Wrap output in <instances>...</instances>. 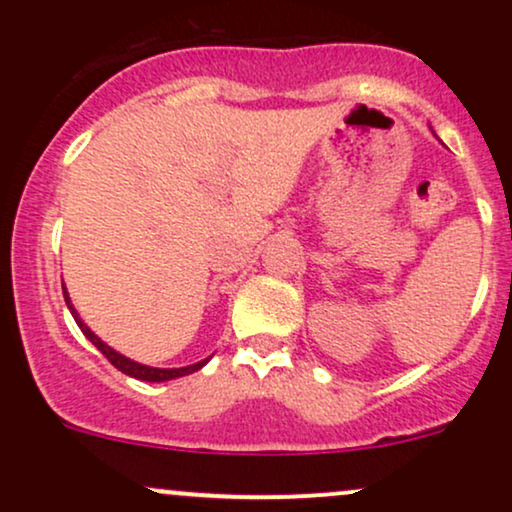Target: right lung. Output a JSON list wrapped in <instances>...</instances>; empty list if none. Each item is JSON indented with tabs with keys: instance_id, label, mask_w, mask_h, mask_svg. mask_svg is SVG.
<instances>
[{
	"instance_id": "1",
	"label": "right lung",
	"mask_w": 512,
	"mask_h": 512,
	"mask_svg": "<svg viewBox=\"0 0 512 512\" xmlns=\"http://www.w3.org/2000/svg\"><path fill=\"white\" fill-rule=\"evenodd\" d=\"M62 291H64V301H67V308H69V313H72V317L76 320V325L81 327V332L86 334V339L88 342H91L93 346H96L98 351H101V354L108 358L110 363H113V366L117 368V370H122V373L125 375H129V378H137V380H146V383H166V380H173V378H182V375H190V373H195V370H199L202 366H207L209 363V358H204V361H197V363H192V366H182V368H154V366H144V363H137V361H132V358H127V356H122L120 351H115L113 346H108L103 342L101 337H96V334H93L91 330H88V325L84 320H81L79 317V313H76V308L72 305V298H69V293H67V286L62 284Z\"/></svg>"
}]
</instances>
